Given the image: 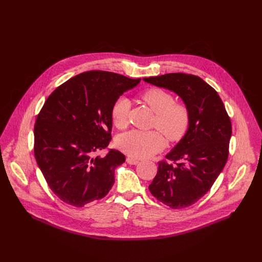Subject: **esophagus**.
I'll return each instance as SVG.
<instances>
[{
	"instance_id": "esophagus-1",
	"label": "esophagus",
	"mask_w": 262,
	"mask_h": 262,
	"mask_svg": "<svg viewBox=\"0 0 262 262\" xmlns=\"http://www.w3.org/2000/svg\"><path fill=\"white\" fill-rule=\"evenodd\" d=\"M126 162L129 165H137L139 163V160H137V159L133 157H127L126 158Z\"/></svg>"
}]
</instances>
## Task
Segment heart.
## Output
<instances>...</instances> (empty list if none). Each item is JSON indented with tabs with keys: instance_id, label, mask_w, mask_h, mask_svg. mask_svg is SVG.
I'll use <instances>...</instances> for the list:
<instances>
[{
	"instance_id": "b5f03b06",
	"label": "heart",
	"mask_w": 262,
	"mask_h": 262,
	"mask_svg": "<svg viewBox=\"0 0 262 262\" xmlns=\"http://www.w3.org/2000/svg\"><path fill=\"white\" fill-rule=\"evenodd\" d=\"M142 99L156 113L154 126L158 130L132 129L120 135L116 144L120 150L132 157L146 159L160 152L165 146L163 135L171 142L180 140L187 132L190 122V111L187 105L175 102L173 95L161 88L153 87L145 90ZM130 102L119 97L112 105L111 118L113 124L123 128L127 123Z\"/></svg>"
}]
</instances>
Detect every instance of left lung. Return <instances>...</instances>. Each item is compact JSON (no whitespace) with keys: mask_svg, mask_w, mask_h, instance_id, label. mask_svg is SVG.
<instances>
[{"mask_svg":"<svg viewBox=\"0 0 262 262\" xmlns=\"http://www.w3.org/2000/svg\"><path fill=\"white\" fill-rule=\"evenodd\" d=\"M144 81L176 93L190 111L185 136L158 163L151 193L171 209H184L202 199L224 169L232 136L231 119L216 91L202 78L171 73Z\"/></svg>","mask_w":262,"mask_h":262,"instance_id":"left-lung-1","label":"left lung"}]
</instances>
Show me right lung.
<instances>
[{"label": "right lung", "mask_w": 262, "mask_h": 262, "mask_svg": "<svg viewBox=\"0 0 262 262\" xmlns=\"http://www.w3.org/2000/svg\"><path fill=\"white\" fill-rule=\"evenodd\" d=\"M141 79L105 71L79 74L48 97L34 125V156L48 185L63 203L82 208L104 198L125 156L110 150L112 105Z\"/></svg>", "instance_id": "1"}]
</instances>
